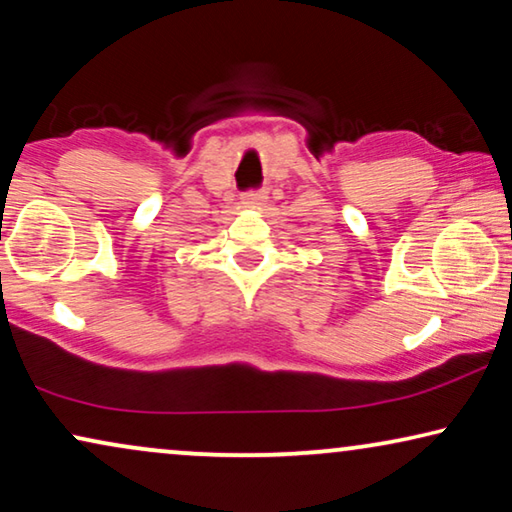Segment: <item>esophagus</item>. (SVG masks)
<instances>
[{"label":"esophagus","mask_w":512,"mask_h":512,"mask_svg":"<svg viewBox=\"0 0 512 512\" xmlns=\"http://www.w3.org/2000/svg\"><path fill=\"white\" fill-rule=\"evenodd\" d=\"M265 200H268V195H265V191H261V188H254V191H247L242 195V202L249 207H261L265 205Z\"/></svg>","instance_id":"1"}]
</instances>
